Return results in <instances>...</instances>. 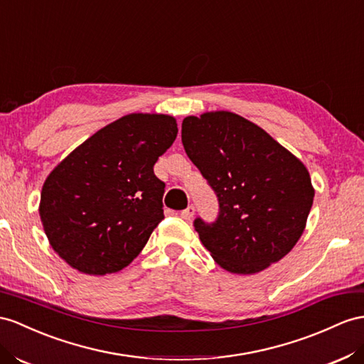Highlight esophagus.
<instances>
[{
    "label": "esophagus",
    "instance_id": "34e87169",
    "mask_svg": "<svg viewBox=\"0 0 364 364\" xmlns=\"http://www.w3.org/2000/svg\"><path fill=\"white\" fill-rule=\"evenodd\" d=\"M193 213H195V206H193V204H189L188 208H186L184 210L180 212V215H181V218H184V220H191V218L193 217Z\"/></svg>",
    "mask_w": 364,
    "mask_h": 364
}]
</instances>
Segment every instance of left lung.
Here are the masks:
<instances>
[{
    "label": "left lung",
    "mask_w": 364,
    "mask_h": 364,
    "mask_svg": "<svg viewBox=\"0 0 364 364\" xmlns=\"http://www.w3.org/2000/svg\"><path fill=\"white\" fill-rule=\"evenodd\" d=\"M181 141L218 200L215 220H193L213 259L247 275L291 252L315 195L304 164L262 127L225 110L184 118Z\"/></svg>",
    "instance_id": "8db88e82"
}]
</instances>
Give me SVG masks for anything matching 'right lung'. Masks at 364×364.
I'll return each instance as SVG.
<instances>
[{"label": "right lung", "instance_id": "obj_1", "mask_svg": "<svg viewBox=\"0 0 364 364\" xmlns=\"http://www.w3.org/2000/svg\"><path fill=\"white\" fill-rule=\"evenodd\" d=\"M176 134L169 115L130 114L55 167L43 186L40 217L64 262L89 275L132 263L164 218L166 184L154 166Z\"/></svg>", "mask_w": 364, "mask_h": 364}]
</instances>
